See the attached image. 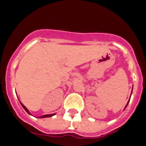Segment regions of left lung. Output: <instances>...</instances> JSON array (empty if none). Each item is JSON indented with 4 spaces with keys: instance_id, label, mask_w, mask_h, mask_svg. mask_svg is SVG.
Segmentation results:
<instances>
[{
    "instance_id": "8db88e82",
    "label": "left lung",
    "mask_w": 146,
    "mask_h": 146,
    "mask_svg": "<svg viewBox=\"0 0 146 146\" xmlns=\"http://www.w3.org/2000/svg\"><path fill=\"white\" fill-rule=\"evenodd\" d=\"M132 89H133V88H132ZM131 93H132V90H131ZM130 98H131V96H130ZM130 98H129V101H128L127 104H126V106H125V108H124V110H125V109L126 108V106H127V105L129 104V101H130Z\"/></svg>"
}]
</instances>
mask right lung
<instances>
[{
	"mask_svg": "<svg viewBox=\"0 0 146 146\" xmlns=\"http://www.w3.org/2000/svg\"><path fill=\"white\" fill-rule=\"evenodd\" d=\"M20 104H21V106H22L23 107L24 110H26V112H27L28 114H29V115H31V113H30V111H29V110H28V109L26 108V106H24V105L23 104L21 103L20 101ZM56 115V113H54V114H49V115H42V116H41V117H39V118H45V117H52V116H54V115Z\"/></svg>",
	"mask_w": 146,
	"mask_h": 146,
	"instance_id": "1",
	"label": "right lung"
}]
</instances>
